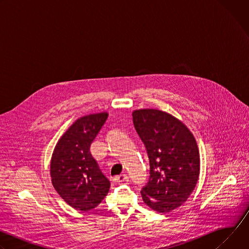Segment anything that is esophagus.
Listing matches in <instances>:
<instances>
[{
	"instance_id": "1",
	"label": "esophagus",
	"mask_w": 249,
	"mask_h": 249,
	"mask_svg": "<svg viewBox=\"0 0 249 249\" xmlns=\"http://www.w3.org/2000/svg\"><path fill=\"white\" fill-rule=\"evenodd\" d=\"M113 180L115 182H124V181L127 180V176H126V174H121V175L115 176L114 178H113Z\"/></svg>"
}]
</instances>
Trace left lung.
I'll return each mask as SVG.
<instances>
[{"label": "left lung", "mask_w": 249, "mask_h": 249, "mask_svg": "<svg viewBox=\"0 0 249 249\" xmlns=\"http://www.w3.org/2000/svg\"><path fill=\"white\" fill-rule=\"evenodd\" d=\"M132 116L150 160L149 180L141 190L142 197L153 210L170 212L188 199L198 181L196 140L182 122L166 112L140 109Z\"/></svg>", "instance_id": "8db88e82"}]
</instances>
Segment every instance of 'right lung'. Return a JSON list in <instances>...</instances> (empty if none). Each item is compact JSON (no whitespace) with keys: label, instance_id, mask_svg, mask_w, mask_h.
I'll use <instances>...</instances> for the list:
<instances>
[{"label":"right lung","instance_id":"obj_1","mask_svg":"<svg viewBox=\"0 0 249 249\" xmlns=\"http://www.w3.org/2000/svg\"><path fill=\"white\" fill-rule=\"evenodd\" d=\"M107 116L104 112L78 119L61 137L53 152L52 184L66 203L80 211L97 207L110 187L109 179L89 151Z\"/></svg>","mask_w":249,"mask_h":249}]
</instances>
